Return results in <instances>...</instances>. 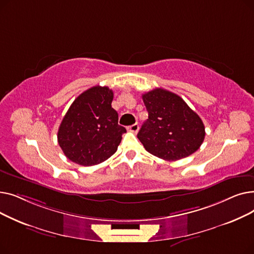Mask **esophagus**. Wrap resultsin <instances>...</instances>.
<instances>
[{
  "mask_svg": "<svg viewBox=\"0 0 254 254\" xmlns=\"http://www.w3.org/2000/svg\"><path fill=\"white\" fill-rule=\"evenodd\" d=\"M127 129H128L130 132H134V134H137V131L139 130V125H138V124L131 125V126L128 127Z\"/></svg>",
  "mask_w": 254,
  "mask_h": 254,
  "instance_id": "obj_1",
  "label": "esophagus"
}]
</instances>
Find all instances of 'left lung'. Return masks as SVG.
Returning a JSON list of instances; mask_svg holds the SVG:
<instances>
[{
    "instance_id": "left-lung-1",
    "label": "left lung",
    "mask_w": 254,
    "mask_h": 254,
    "mask_svg": "<svg viewBox=\"0 0 254 254\" xmlns=\"http://www.w3.org/2000/svg\"><path fill=\"white\" fill-rule=\"evenodd\" d=\"M148 119L138 139L149 153L169 162L195 152L205 139V127L199 116L174 92L155 88L142 95Z\"/></svg>"
}]
</instances>
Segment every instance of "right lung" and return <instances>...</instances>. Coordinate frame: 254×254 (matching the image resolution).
<instances>
[{
	"instance_id": "obj_1",
	"label": "right lung",
	"mask_w": 254,
	"mask_h": 254,
	"mask_svg": "<svg viewBox=\"0 0 254 254\" xmlns=\"http://www.w3.org/2000/svg\"><path fill=\"white\" fill-rule=\"evenodd\" d=\"M113 91L93 86L78 96L63 118L58 142L71 162L95 166L113 155L127 129L112 108Z\"/></svg>"
}]
</instances>
